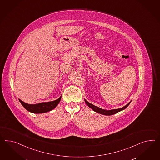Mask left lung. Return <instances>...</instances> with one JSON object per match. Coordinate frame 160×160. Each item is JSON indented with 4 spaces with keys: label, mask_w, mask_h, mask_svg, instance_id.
Wrapping results in <instances>:
<instances>
[{
    "label": "left lung",
    "mask_w": 160,
    "mask_h": 160,
    "mask_svg": "<svg viewBox=\"0 0 160 160\" xmlns=\"http://www.w3.org/2000/svg\"><path fill=\"white\" fill-rule=\"evenodd\" d=\"M84 101H85V102H86L87 105L90 108H91L94 111H95L96 112L99 113L100 114L104 115H112L113 114H115V113H117L120 112L121 111L124 110L125 108H127V107L129 106V105L130 104V102H131V101H130V102H129L126 105H125V106L123 107H122V108L115 109H111V110H105V109H104L99 108V107L95 106L94 105H92V104H91V103H90L89 102H88V101H86L85 99H84Z\"/></svg>",
    "instance_id": "obj_1"
}]
</instances>
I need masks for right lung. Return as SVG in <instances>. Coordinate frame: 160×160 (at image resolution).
Masks as SVG:
<instances>
[{
    "mask_svg": "<svg viewBox=\"0 0 160 160\" xmlns=\"http://www.w3.org/2000/svg\"><path fill=\"white\" fill-rule=\"evenodd\" d=\"M61 97L62 95L58 99L55 101L41 102L37 104H27L20 99L19 101L22 105L24 107V108L26 109L28 111L34 113H42L51 111L54 108H56V106L58 105L61 101Z\"/></svg>",
    "mask_w": 160,
    "mask_h": 160,
    "instance_id": "obj_1",
    "label": "right lung"
}]
</instances>
